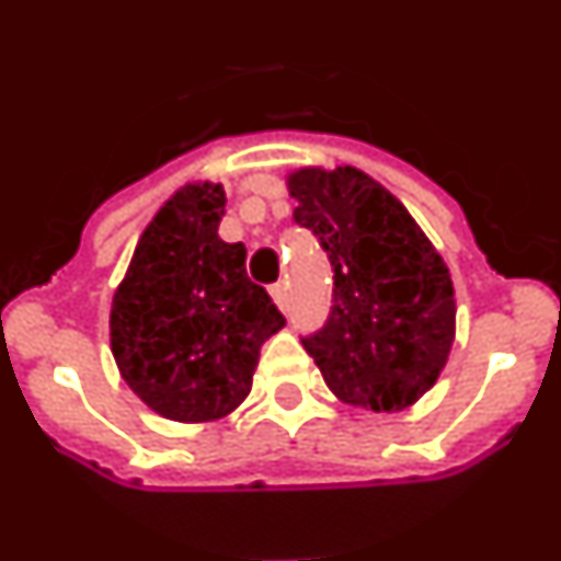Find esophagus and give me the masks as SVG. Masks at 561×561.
I'll use <instances>...</instances> for the list:
<instances>
[{"label": "esophagus", "instance_id": "1", "mask_svg": "<svg viewBox=\"0 0 561 561\" xmlns=\"http://www.w3.org/2000/svg\"><path fill=\"white\" fill-rule=\"evenodd\" d=\"M270 295H272V300H275V304H277V309H284V306H286V284H284V280H277V284H272Z\"/></svg>", "mask_w": 561, "mask_h": 561}]
</instances>
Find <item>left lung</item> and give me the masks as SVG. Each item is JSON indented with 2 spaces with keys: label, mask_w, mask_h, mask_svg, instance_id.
<instances>
[{
  "label": "left lung",
  "mask_w": 561,
  "mask_h": 561,
  "mask_svg": "<svg viewBox=\"0 0 561 561\" xmlns=\"http://www.w3.org/2000/svg\"><path fill=\"white\" fill-rule=\"evenodd\" d=\"M295 221L329 252L334 306L304 348L345 404L396 413L440 376L455 340L444 257L408 207L354 165L289 173Z\"/></svg>",
  "instance_id": "left-lung-1"
}]
</instances>
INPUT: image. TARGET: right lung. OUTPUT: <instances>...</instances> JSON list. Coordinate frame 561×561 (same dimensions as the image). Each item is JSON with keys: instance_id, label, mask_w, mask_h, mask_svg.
I'll list each match as a JSON object with an SVG mask.
<instances>
[{"instance_id": "right-lung-1", "label": "right lung", "mask_w": 561, "mask_h": 561, "mask_svg": "<svg viewBox=\"0 0 561 561\" xmlns=\"http://www.w3.org/2000/svg\"><path fill=\"white\" fill-rule=\"evenodd\" d=\"M225 187L191 182L157 210L114 289L108 336L128 388L182 424L250 396L261 345L286 320L247 277L244 244L219 238Z\"/></svg>"}]
</instances>
